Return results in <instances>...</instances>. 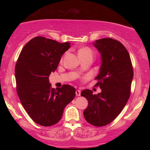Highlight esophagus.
<instances>
[{
	"mask_svg": "<svg viewBox=\"0 0 150 150\" xmlns=\"http://www.w3.org/2000/svg\"><path fill=\"white\" fill-rule=\"evenodd\" d=\"M80 94H81V92L80 90H79V89H77V90L75 91V94H76V96H77V97L80 96Z\"/></svg>",
	"mask_w": 150,
	"mask_h": 150,
	"instance_id": "obj_1",
	"label": "esophagus"
}]
</instances>
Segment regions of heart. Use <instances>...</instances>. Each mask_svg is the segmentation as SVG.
<instances>
[{
    "mask_svg": "<svg viewBox=\"0 0 150 150\" xmlns=\"http://www.w3.org/2000/svg\"><path fill=\"white\" fill-rule=\"evenodd\" d=\"M78 55H82V56H85V55H93L92 50L89 47H83L82 49L79 50Z\"/></svg>",
    "mask_w": 150,
    "mask_h": 150,
    "instance_id": "obj_1",
    "label": "heart"
}]
</instances>
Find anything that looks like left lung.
Wrapping results in <instances>:
<instances>
[{
	"label": "left lung",
	"mask_w": 150,
	"mask_h": 150,
	"mask_svg": "<svg viewBox=\"0 0 150 150\" xmlns=\"http://www.w3.org/2000/svg\"><path fill=\"white\" fill-rule=\"evenodd\" d=\"M101 56V66L95 77L100 93L93 94L84 89L81 96L88 101L84 111L85 120L94 126L109 124L116 118L128 101L133 78L131 60L125 46L115 39L104 38L92 43Z\"/></svg>",
	"instance_id": "1"
}]
</instances>
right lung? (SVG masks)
<instances>
[{
	"mask_svg": "<svg viewBox=\"0 0 150 150\" xmlns=\"http://www.w3.org/2000/svg\"><path fill=\"white\" fill-rule=\"evenodd\" d=\"M70 47L68 42L37 37L26 44L19 56L15 69L17 92L23 107L37 124L51 126L57 123L65 106L75 97L73 87L64 85L51 88L49 79Z\"/></svg>",
	"mask_w": 150,
	"mask_h": 150,
	"instance_id": "right-lung-1",
	"label": "right lung"
}]
</instances>
